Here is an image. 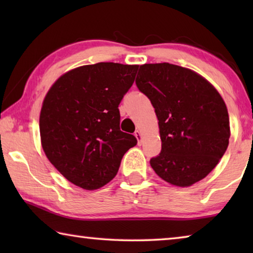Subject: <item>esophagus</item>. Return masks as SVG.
I'll list each match as a JSON object with an SVG mask.
<instances>
[{
	"label": "esophagus",
	"instance_id": "esophagus-1",
	"mask_svg": "<svg viewBox=\"0 0 253 253\" xmlns=\"http://www.w3.org/2000/svg\"><path fill=\"white\" fill-rule=\"evenodd\" d=\"M135 136H136L137 140H138V144H142V131L137 129V130L135 131Z\"/></svg>",
	"mask_w": 253,
	"mask_h": 253
}]
</instances>
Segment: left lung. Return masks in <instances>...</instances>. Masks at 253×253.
<instances>
[{"mask_svg": "<svg viewBox=\"0 0 253 253\" xmlns=\"http://www.w3.org/2000/svg\"><path fill=\"white\" fill-rule=\"evenodd\" d=\"M136 85L151 100L162 151L151 166L164 181L191 186L215 168L228 148L229 114L216 89L203 77L168 62L139 67Z\"/></svg>", "mask_w": 253, "mask_h": 253, "instance_id": "obj_1", "label": "left lung"}]
</instances>
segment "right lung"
Returning a JSON list of instances; mask_svg holds the SVG:
<instances>
[{
  "label": "right lung",
  "mask_w": 253,
  "mask_h": 253,
  "mask_svg": "<svg viewBox=\"0 0 253 253\" xmlns=\"http://www.w3.org/2000/svg\"><path fill=\"white\" fill-rule=\"evenodd\" d=\"M138 66L99 62L55 81L42 105V148L68 181L84 190L110 182L134 135L121 130L118 106L134 84Z\"/></svg>",
  "instance_id": "1"
}]
</instances>
